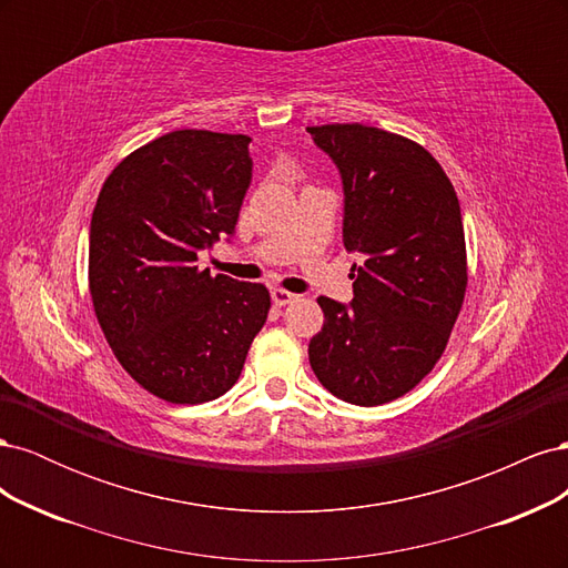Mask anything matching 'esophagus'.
<instances>
[{
  "label": "esophagus",
  "instance_id": "esophagus-1",
  "mask_svg": "<svg viewBox=\"0 0 568 568\" xmlns=\"http://www.w3.org/2000/svg\"><path fill=\"white\" fill-rule=\"evenodd\" d=\"M272 301H274V305H288L291 301H296V294H291V291H286V288H272Z\"/></svg>",
  "mask_w": 568,
  "mask_h": 568
}]
</instances>
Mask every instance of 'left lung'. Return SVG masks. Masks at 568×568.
<instances>
[{
	"instance_id": "obj_1",
	"label": "left lung",
	"mask_w": 568,
	"mask_h": 568,
	"mask_svg": "<svg viewBox=\"0 0 568 568\" xmlns=\"http://www.w3.org/2000/svg\"><path fill=\"white\" fill-rule=\"evenodd\" d=\"M343 180V246L353 303L326 296L307 357L320 384L353 405H384L440 359L467 291V246L455 186L407 136L359 123L307 128Z\"/></svg>"
}]
</instances>
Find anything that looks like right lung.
<instances>
[{"instance_id": "1", "label": "right lung", "mask_w": 568, "mask_h": 568, "mask_svg": "<svg viewBox=\"0 0 568 568\" xmlns=\"http://www.w3.org/2000/svg\"><path fill=\"white\" fill-rule=\"evenodd\" d=\"M251 136L175 130L120 161L90 227V294L132 379L175 405L227 393L270 313L263 284L199 270L234 234L251 184Z\"/></svg>"}]
</instances>
